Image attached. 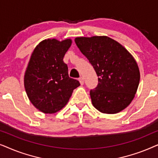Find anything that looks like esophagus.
Segmentation results:
<instances>
[{"label":"esophagus","mask_w":158,"mask_h":158,"mask_svg":"<svg viewBox=\"0 0 158 158\" xmlns=\"http://www.w3.org/2000/svg\"><path fill=\"white\" fill-rule=\"evenodd\" d=\"M79 81H80V83H81V85H83V84H84V79L83 78V77H80Z\"/></svg>","instance_id":"34e87169"}]
</instances>
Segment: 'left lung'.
<instances>
[{
    "label": "left lung",
    "mask_w": 158,
    "mask_h": 158,
    "mask_svg": "<svg viewBox=\"0 0 158 158\" xmlns=\"http://www.w3.org/2000/svg\"><path fill=\"white\" fill-rule=\"evenodd\" d=\"M75 42L98 77V85L90 90L94 106L104 114H116L128 106L140 79L132 55L108 36L77 37Z\"/></svg>",
    "instance_id": "left-lung-1"
}]
</instances>
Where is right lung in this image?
Instances as JSON below:
<instances>
[{"instance_id":"1","label":"right lung","mask_w":158,"mask_h":158,"mask_svg":"<svg viewBox=\"0 0 158 158\" xmlns=\"http://www.w3.org/2000/svg\"><path fill=\"white\" fill-rule=\"evenodd\" d=\"M72 41L46 40L32 53L24 76V86L29 100L45 114L55 113L68 102L73 90L80 85L68 75L63 62Z\"/></svg>"}]
</instances>
